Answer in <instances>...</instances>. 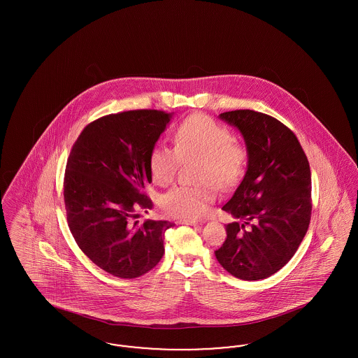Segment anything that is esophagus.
I'll use <instances>...</instances> for the list:
<instances>
[{"label": "esophagus", "instance_id": "1", "mask_svg": "<svg viewBox=\"0 0 358 358\" xmlns=\"http://www.w3.org/2000/svg\"><path fill=\"white\" fill-rule=\"evenodd\" d=\"M182 224H187V225H201L203 222H199V220H190V219H185V220H181Z\"/></svg>", "mask_w": 358, "mask_h": 358}]
</instances>
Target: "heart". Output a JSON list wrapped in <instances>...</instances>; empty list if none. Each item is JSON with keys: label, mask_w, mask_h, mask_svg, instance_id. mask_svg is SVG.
I'll return each instance as SVG.
<instances>
[{"label": "heart", "mask_w": 358, "mask_h": 358, "mask_svg": "<svg viewBox=\"0 0 358 358\" xmlns=\"http://www.w3.org/2000/svg\"><path fill=\"white\" fill-rule=\"evenodd\" d=\"M174 149L157 145L149 154V171L157 185H169L182 161H197L194 185H177L161 197L162 209L174 217L200 219L217 197L244 177L250 150L229 129L203 114L181 120L173 130Z\"/></svg>", "instance_id": "heart-1"}]
</instances>
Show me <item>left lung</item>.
<instances>
[{"instance_id": "left-lung-1", "label": "left lung", "mask_w": 358, "mask_h": 358, "mask_svg": "<svg viewBox=\"0 0 358 358\" xmlns=\"http://www.w3.org/2000/svg\"><path fill=\"white\" fill-rule=\"evenodd\" d=\"M220 118L236 126L250 150L248 169L222 209L236 222L215 251L224 270L243 280L279 271L296 252L311 217V173L296 136L271 115L235 110Z\"/></svg>"}]
</instances>
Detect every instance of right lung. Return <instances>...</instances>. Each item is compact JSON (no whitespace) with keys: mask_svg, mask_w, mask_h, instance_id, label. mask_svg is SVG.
Listing matches in <instances>:
<instances>
[{"mask_svg":"<svg viewBox=\"0 0 358 358\" xmlns=\"http://www.w3.org/2000/svg\"><path fill=\"white\" fill-rule=\"evenodd\" d=\"M171 113L130 110L88 123L75 141L64 173L63 196L76 244L103 271L134 279L164 256V235L174 224L136 220L152 209L149 154Z\"/></svg>","mask_w":358,"mask_h":358,"instance_id":"1","label":"right lung"}]
</instances>
